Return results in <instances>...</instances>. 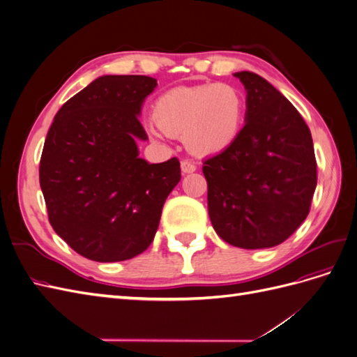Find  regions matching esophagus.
I'll return each mask as SVG.
<instances>
[{"label": "esophagus", "mask_w": 357, "mask_h": 357, "mask_svg": "<svg viewBox=\"0 0 357 357\" xmlns=\"http://www.w3.org/2000/svg\"><path fill=\"white\" fill-rule=\"evenodd\" d=\"M181 171H183V174H190V172L197 171V165L192 164V162H189V160H183L181 162Z\"/></svg>", "instance_id": "1"}]
</instances>
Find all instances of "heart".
Listing matches in <instances>:
<instances>
[{
    "mask_svg": "<svg viewBox=\"0 0 357 357\" xmlns=\"http://www.w3.org/2000/svg\"><path fill=\"white\" fill-rule=\"evenodd\" d=\"M150 126L155 138L167 134L183 137L189 152L197 156H215L229 150L240 138L245 100L232 84L201 83L177 86L158 96Z\"/></svg>",
    "mask_w": 357,
    "mask_h": 357,
    "instance_id": "b5f03b06",
    "label": "heart"
}]
</instances>
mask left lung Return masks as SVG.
<instances>
[{
  "label": "left lung",
  "instance_id": "obj_1",
  "mask_svg": "<svg viewBox=\"0 0 357 357\" xmlns=\"http://www.w3.org/2000/svg\"><path fill=\"white\" fill-rule=\"evenodd\" d=\"M245 89L240 138L205 159L208 215L231 245L255 250L282 244L307 219L317 186L311 132L291 102L261 75L234 74Z\"/></svg>",
  "mask_w": 357,
  "mask_h": 357
}]
</instances>
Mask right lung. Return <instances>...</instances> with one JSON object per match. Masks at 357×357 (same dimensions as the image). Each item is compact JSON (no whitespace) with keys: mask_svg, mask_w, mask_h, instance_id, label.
I'll return each instance as SVG.
<instances>
[{"mask_svg":"<svg viewBox=\"0 0 357 357\" xmlns=\"http://www.w3.org/2000/svg\"><path fill=\"white\" fill-rule=\"evenodd\" d=\"M156 86L147 75H101L61 107L47 132L40 186L50 225L91 261L143 253L181 178L177 158L138 156L137 142L147 139L138 117Z\"/></svg>","mask_w":357,"mask_h":357,"instance_id":"obj_1","label":"right lung"}]
</instances>
